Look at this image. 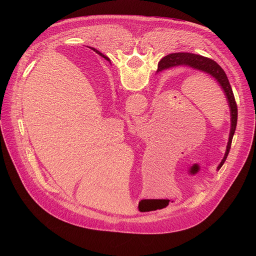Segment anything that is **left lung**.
Returning a JSON list of instances; mask_svg holds the SVG:
<instances>
[{
    "label": "left lung",
    "mask_w": 256,
    "mask_h": 256,
    "mask_svg": "<svg viewBox=\"0 0 256 256\" xmlns=\"http://www.w3.org/2000/svg\"><path fill=\"white\" fill-rule=\"evenodd\" d=\"M96 52L98 54H100L102 58H104L105 60H109L108 58L106 56H104L103 54H101L100 52H98L96 50ZM186 66L188 68H192L194 70H196L198 72H202L204 74H208V76L212 77L216 83L218 84V86L221 87V89L223 90L229 107H230V116H231V128H230V134H229V140H228V144H227V148H226V152L224 155V158L222 159L221 163L218 164V166L216 167V170H220L221 167L223 166V164L225 163L228 154L230 152L231 149V144H232V140H233V136L236 130V126H237V116H238V109H237V104L235 101V97L231 88V85L229 83V80L225 74L224 70L218 66L214 60H212V58L200 56V54H190V52H175V54H170L166 56H164L159 64H158V70L160 72H162L163 70H167V68H175V66Z\"/></svg>",
    "instance_id": "obj_1"
}]
</instances>
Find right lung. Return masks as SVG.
Here are the masks:
<instances>
[{
    "label": "right lung",
    "mask_w": 256,
    "mask_h": 256,
    "mask_svg": "<svg viewBox=\"0 0 256 256\" xmlns=\"http://www.w3.org/2000/svg\"><path fill=\"white\" fill-rule=\"evenodd\" d=\"M92 50H93L96 52V50H95V48H92ZM158 72H159V70H158Z\"/></svg>",
    "instance_id": "add662e5"
}]
</instances>
